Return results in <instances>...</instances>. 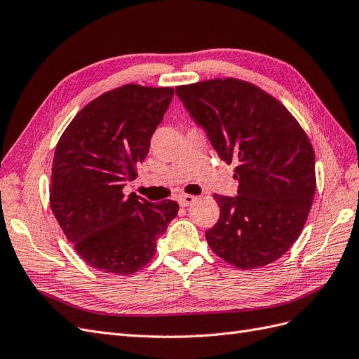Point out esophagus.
Here are the masks:
<instances>
[{"mask_svg": "<svg viewBox=\"0 0 359 359\" xmlns=\"http://www.w3.org/2000/svg\"><path fill=\"white\" fill-rule=\"evenodd\" d=\"M194 196H191V194H182V196H180L178 198V203L181 205V206H189L190 203H193L194 202Z\"/></svg>", "mask_w": 359, "mask_h": 359, "instance_id": "esophagus-1", "label": "esophagus"}]
</instances>
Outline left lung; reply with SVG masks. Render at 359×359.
<instances>
[{
	"instance_id": "left-lung-1",
	"label": "left lung",
	"mask_w": 359,
	"mask_h": 359,
	"mask_svg": "<svg viewBox=\"0 0 359 359\" xmlns=\"http://www.w3.org/2000/svg\"><path fill=\"white\" fill-rule=\"evenodd\" d=\"M175 91L219 157L236 163L238 196L214 194L220 219L205 232L210 248L240 269L273 264L298 240L316 191L307 133L252 82L217 78Z\"/></svg>"
}]
</instances>
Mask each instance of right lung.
<instances>
[{
    "instance_id": "right-lung-1",
    "label": "right lung",
    "mask_w": 359,
    "mask_h": 359,
    "mask_svg": "<svg viewBox=\"0 0 359 359\" xmlns=\"http://www.w3.org/2000/svg\"><path fill=\"white\" fill-rule=\"evenodd\" d=\"M170 86L127 83L103 93L76 114L61 135L52 163L50 208L64 235L86 265L114 276L142 269L157 250V238L178 214V203H151L126 181L172 100Z\"/></svg>"
}]
</instances>
